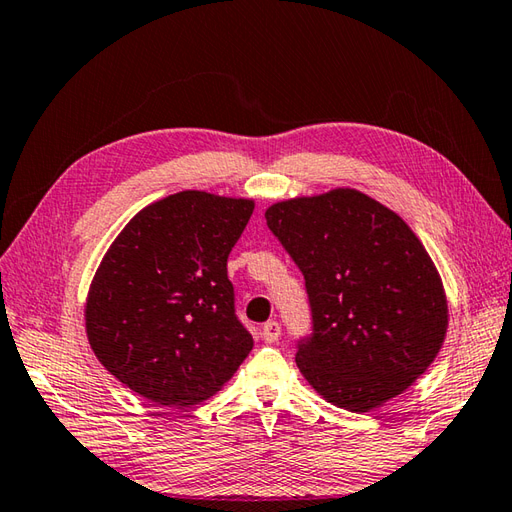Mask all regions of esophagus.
Listing matches in <instances>:
<instances>
[{
  "label": "esophagus",
  "mask_w": 512,
  "mask_h": 512,
  "mask_svg": "<svg viewBox=\"0 0 512 512\" xmlns=\"http://www.w3.org/2000/svg\"><path fill=\"white\" fill-rule=\"evenodd\" d=\"M280 337V324L278 322H267L263 326V339L267 344H276Z\"/></svg>",
  "instance_id": "34e87169"
}]
</instances>
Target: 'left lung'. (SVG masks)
Returning <instances> with one entry per match:
<instances>
[{
    "label": "left lung",
    "mask_w": 512,
    "mask_h": 512,
    "mask_svg": "<svg viewBox=\"0 0 512 512\" xmlns=\"http://www.w3.org/2000/svg\"><path fill=\"white\" fill-rule=\"evenodd\" d=\"M265 219L309 291L313 337L295 363L311 388L363 414L414 385L445 344L449 304L412 227L344 186L271 203Z\"/></svg>",
    "instance_id": "1"
}]
</instances>
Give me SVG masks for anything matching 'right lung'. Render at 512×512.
<instances>
[{
  "label": "right lung",
  "mask_w": 512,
  "mask_h": 512,
  "mask_svg": "<svg viewBox=\"0 0 512 512\" xmlns=\"http://www.w3.org/2000/svg\"><path fill=\"white\" fill-rule=\"evenodd\" d=\"M254 199L181 190L142 208L102 256L85 298L96 359L157 405L210 399L254 339L234 315L227 256Z\"/></svg>",
  "instance_id": "right-lung-1"
}]
</instances>
